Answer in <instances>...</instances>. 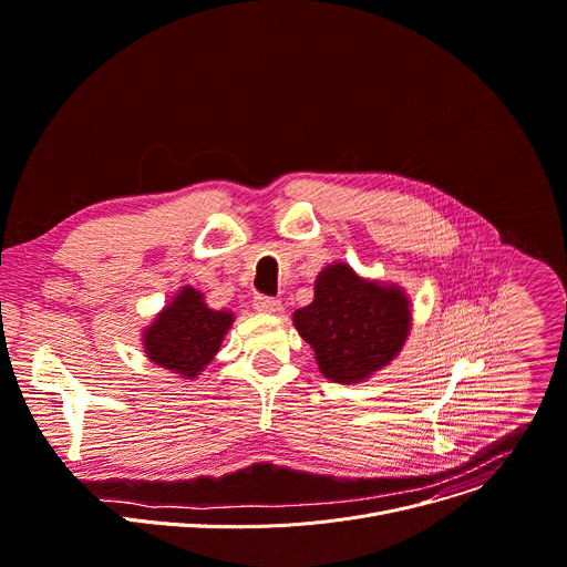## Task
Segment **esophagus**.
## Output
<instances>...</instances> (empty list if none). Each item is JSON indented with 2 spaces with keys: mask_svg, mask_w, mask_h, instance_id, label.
Masks as SVG:
<instances>
[{
  "mask_svg": "<svg viewBox=\"0 0 567 567\" xmlns=\"http://www.w3.org/2000/svg\"><path fill=\"white\" fill-rule=\"evenodd\" d=\"M252 307L262 315H278L280 312V300L269 298V296H255Z\"/></svg>",
  "mask_w": 567,
  "mask_h": 567,
  "instance_id": "esophagus-1",
  "label": "esophagus"
}]
</instances>
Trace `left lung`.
<instances>
[{
  "instance_id": "obj_1",
  "label": "left lung",
  "mask_w": 567,
  "mask_h": 567,
  "mask_svg": "<svg viewBox=\"0 0 567 567\" xmlns=\"http://www.w3.org/2000/svg\"><path fill=\"white\" fill-rule=\"evenodd\" d=\"M323 378L359 384L389 367L411 332V300L400 285L369 280L346 262L328 265L315 300L293 312Z\"/></svg>"
}]
</instances>
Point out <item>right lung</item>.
<instances>
[{
	"label": "right lung",
	"instance_id": "obj_1",
	"mask_svg": "<svg viewBox=\"0 0 567 567\" xmlns=\"http://www.w3.org/2000/svg\"><path fill=\"white\" fill-rule=\"evenodd\" d=\"M235 315L213 310L194 287H181L142 330V348L151 364L185 380H196L221 348Z\"/></svg>",
	"mask_w": 567,
	"mask_h": 567
}]
</instances>
